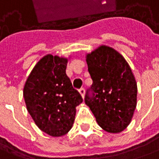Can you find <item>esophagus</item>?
<instances>
[{
	"mask_svg": "<svg viewBox=\"0 0 159 159\" xmlns=\"http://www.w3.org/2000/svg\"><path fill=\"white\" fill-rule=\"evenodd\" d=\"M79 93L81 94V95H82V97H83V98H84V94H85V90H84V89H83V88H81V89H80Z\"/></svg>",
	"mask_w": 159,
	"mask_h": 159,
	"instance_id": "1",
	"label": "esophagus"
}]
</instances>
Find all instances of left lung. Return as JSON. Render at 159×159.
<instances>
[{
  "label": "left lung",
  "mask_w": 159,
  "mask_h": 159,
  "mask_svg": "<svg viewBox=\"0 0 159 159\" xmlns=\"http://www.w3.org/2000/svg\"><path fill=\"white\" fill-rule=\"evenodd\" d=\"M86 62L93 83L87 90L85 103L104 131L120 133L130 124L137 105L134 73L124 57L107 45L87 54Z\"/></svg>",
  "instance_id": "1"
}]
</instances>
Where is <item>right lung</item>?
Returning <instances> with one entry per match:
<instances>
[{
  "label": "right lung",
  "instance_id": "1",
  "mask_svg": "<svg viewBox=\"0 0 159 159\" xmlns=\"http://www.w3.org/2000/svg\"><path fill=\"white\" fill-rule=\"evenodd\" d=\"M68 58L48 54L34 66L23 89L26 109L37 126L52 137L71 129L76 107L83 102L66 75Z\"/></svg>",
  "mask_w": 159,
  "mask_h": 159
}]
</instances>
